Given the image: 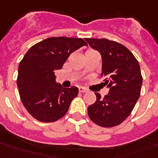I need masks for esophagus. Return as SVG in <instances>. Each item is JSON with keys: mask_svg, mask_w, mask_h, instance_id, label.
Wrapping results in <instances>:
<instances>
[{"mask_svg": "<svg viewBox=\"0 0 158 158\" xmlns=\"http://www.w3.org/2000/svg\"><path fill=\"white\" fill-rule=\"evenodd\" d=\"M79 92H80V93H87V90L86 88H84V87H79Z\"/></svg>", "mask_w": 158, "mask_h": 158, "instance_id": "obj_1", "label": "esophagus"}]
</instances>
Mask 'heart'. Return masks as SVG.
<instances>
[{"mask_svg": "<svg viewBox=\"0 0 158 158\" xmlns=\"http://www.w3.org/2000/svg\"><path fill=\"white\" fill-rule=\"evenodd\" d=\"M88 51H90V50H88Z\"/></svg>", "mask_w": 158, "mask_h": 158, "instance_id": "obj_1", "label": "heart"}]
</instances>
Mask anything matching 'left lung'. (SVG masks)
<instances>
[{"instance_id":"8db88e82","label":"left lung","mask_w":158,"mask_h":158,"mask_svg":"<svg viewBox=\"0 0 158 158\" xmlns=\"http://www.w3.org/2000/svg\"><path fill=\"white\" fill-rule=\"evenodd\" d=\"M87 44L101 54L102 74L109 93L87 109L91 120L102 127L121 124L131 114L140 97L142 77L137 60L119 43L106 39H85Z\"/></svg>"}]
</instances>
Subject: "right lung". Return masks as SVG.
Instances as JSON below:
<instances>
[{
	"mask_svg": "<svg viewBox=\"0 0 158 158\" xmlns=\"http://www.w3.org/2000/svg\"><path fill=\"white\" fill-rule=\"evenodd\" d=\"M87 45L82 39L52 37L28 49L18 66V92L27 112L41 122H55L65 115L77 96L76 87L64 88L56 83L55 71L69 55Z\"/></svg>",
	"mask_w": 158,
	"mask_h": 158,
	"instance_id": "obj_1",
	"label": "right lung"
}]
</instances>
